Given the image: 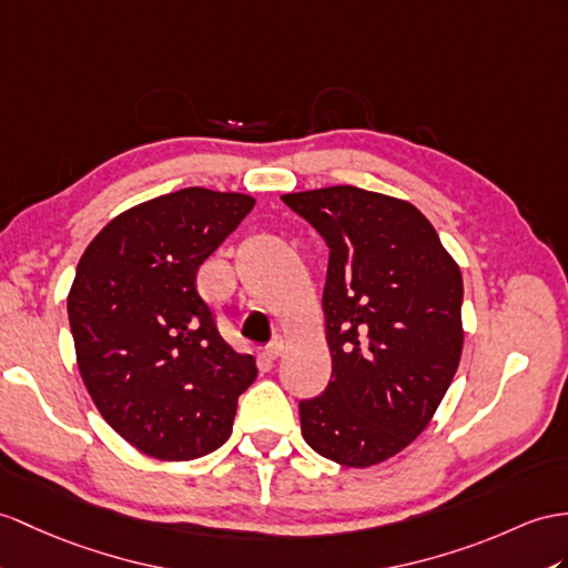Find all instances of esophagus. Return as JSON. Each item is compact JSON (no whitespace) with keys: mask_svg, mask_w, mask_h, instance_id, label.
<instances>
[{"mask_svg":"<svg viewBox=\"0 0 568 568\" xmlns=\"http://www.w3.org/2000/svg\"><path fill=\"white\" fill-rule=\"evenodd\" d=\"M284 349H286V339H284V337H274V339L267 344L265 358H270V362H274V358H280V356L284 354Z\"/></svg>","mask_w":568,"mask_h":568,"instance_id":"esophagus-1","label":"esophagus"}]
</instances>
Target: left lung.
Segmentation results:
<instances>
[{"instance_id":"left-lung-1","label":"left lung","mask_w":568,"mask_h":568,"mask_svg":"<svg viewBox=\"0 0 568 568\" xmlns=\"http://www.w3.org/2000/svg\"><path fill=\"white\" fill-rule=\"evenodd\" d=\"M329 247L323 292L332 378L298 405L323 458L371 467L417 438L463 354V274L417 206L354 185L282 195Z\"/></svg>"}]
</instances>
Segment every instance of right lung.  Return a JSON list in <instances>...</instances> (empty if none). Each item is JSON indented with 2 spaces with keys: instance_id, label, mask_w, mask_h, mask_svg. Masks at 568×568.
Returning a JSON list of instances; mask_svg holds the SVG:
<instances>
[{
  "instance_id": "1",
  "label": "right lung",
  "mask_w": 568,
  "mask_h": 568,
  "mask_svg": "<svg viewBox=\"0 0 568 568\" xmlns=\"http://www.w3.org/2000/svg\"><path fill=\"white\" fill-rule=\"evenodd\" d=\"M255 197L185 187L118 214L77 265L67 296L77 366L101 417L165 463L226 444L255 358L219 335L195 274Z\"/></svg>"
}]
</instances>
